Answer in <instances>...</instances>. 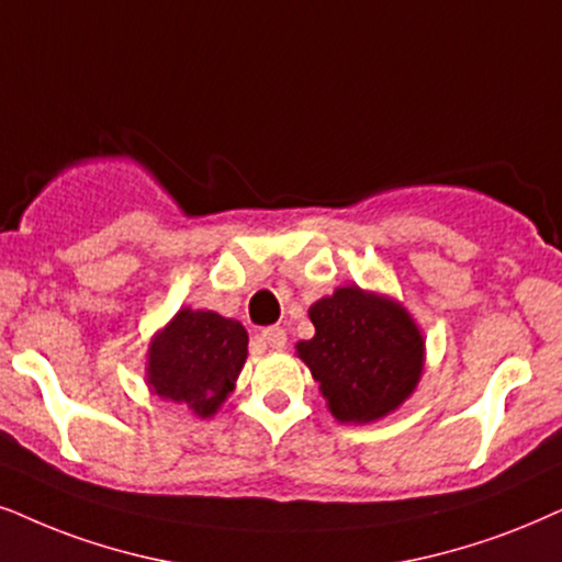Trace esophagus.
<instances>
[{"label":"esophagus","instance_id":"obj_1","mask_svg":"<svg viewBox=\"0 0 562 562\" xmlns=\"http://www.w3.org/2000/svg\"><path fill=\"white\" fill-rule=\"evenodd\" d=\"M261 342H265L269 350H282V347L288 345V334L282 326H267V329L261 331Z\"/></svg>","mask_w":562,"mask_h":562}]
</instances>
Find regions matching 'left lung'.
Masks as SVG:
<instances>
[{
  "label": "left lung",
  "instance_id": "1",
  "mask_svg": "<svg viewBox=\"0 0 562 562\" xmlns=\"http://www.w3.org/2000/svg\"><path fill=\"white\" fill-rule=\"evenodd\" d=\"M314 339L297 342L329 412L339 423H373L415 392L423 375L425 339L402 303L337 288L308 308Z\"/></svg>",
  "mask_w": 562,
  "mask_h": 562
}]
</instances>
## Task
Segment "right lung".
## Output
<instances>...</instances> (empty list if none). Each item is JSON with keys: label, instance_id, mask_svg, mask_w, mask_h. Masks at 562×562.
<instances>
[{"label": "right lung", "instance_id": "add662e5", "mask_svg": "<svg viewBox=\"0 0 562 562\" xmlns=\"http://www.w3.org/2000/svg\"><path fill=\"white\" fill-rule=\"evenodd\" d=\"M246 355L248 334L240 322L215 311L181 308L153 337L147 383L160 400L212 417L236 386Z\"/></svg>", "mask_w": 562, "mask_h": 562}]
</instances>
